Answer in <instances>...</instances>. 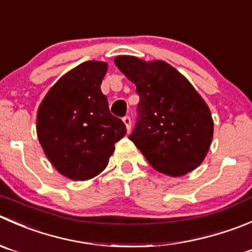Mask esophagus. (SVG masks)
<instances>
[{
	"instance_id": "34e87169",
	"label": "esophagus",
	"mask_w": 252,
	"mask_h": 252,
	"mask_svg": "<svg viewBox=\"0 0 252 252\" xmlns=\"http://www.w3.org/2000/svg\"><path fill=\"white\" fill-rule=\"evenodd\" d=\"M123 122H124V124H126V130H130V128H131V119H130V117L129 116H126L123 118Z\"/></svg>"
}]
</instances>
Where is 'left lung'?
I'll return each mask as SVG.
<instances>
[{
  "mask_svg": "<svg viewBox=\"0 0 252 252\" xmlns=\"http://www.w3.org/2000/svg\"><path fill=\"white\" fill-rule=\"evenodd\" d=\"M114 64L134 82L139 121L129 136L158 172L178 177L206 158L214 123L208 104L191 82L162 60L119 55Z\"/></svg>",
  "mask_w": 252,
  "mask_h": 252,
  "instance_id": "8db88e82",
  "label": "left lung"
}]
</instances>
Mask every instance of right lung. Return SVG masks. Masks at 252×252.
Returning <instances> with one entry per match:
<instances>
[{
    "mask_svg": "<svg viewBox=\"0 0 252 252\" xmlns=\"http://www.w3.org/2000/svg\"><path fill=\"white\" fill-rule=\"evenodd\" d=\"M107 69L103 61H85L63 75L39 104V143L51 165L70 180L99 175L108 165L114 144L126 133L101 91Z\"/></svg>",
    "mask_w": 252,
    "mask_h": 252,
    "instance_id": "right-lung-1",
    "label": "right lung"
}]
</instances>
